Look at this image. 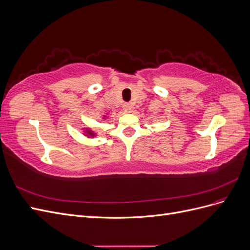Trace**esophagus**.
I'll return each instance as SVG.
<instances>
[{
  "mask_svg": "<svg viewBox=\"0 0 250 250\" xmlns=\"http://www.w3.org/2000/svg\"><path fill=\"white\" fill-rule=\"evenodd\" d=\"M123 109H124L125 112H130L131 109H132V105L129 104V103H125L123 105Z\"/></svg>",
  "mask_w": 250,
  "mask_h": 250,
  "instance_id": "1",
  "label": "esophagus"
}]
</instances>
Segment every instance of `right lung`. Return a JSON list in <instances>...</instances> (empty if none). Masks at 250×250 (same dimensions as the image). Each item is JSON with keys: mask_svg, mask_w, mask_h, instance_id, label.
<instances>
[{"mask_svg": "<svg viewBox=\"0 0 250 250\" xmlns=\"http://www.w3.org/2000/svg\"><path fill=\"white\" fill-rule=\"evenodd\" d=\"M84 131H85V135H86V137H88V138H93V137H95V135H96V133L94 131L87 129V128H86Z\"/></svg>", "mask_w": 250, "mask_h": 250, "instance_id": "1", "label": "right lung"}]
</instances>
